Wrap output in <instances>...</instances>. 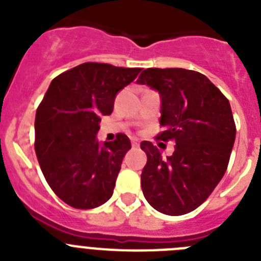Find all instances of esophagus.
<instances>
[{
  "label": "esophagus",
  "mask_w": 261,
  "mask_h": 261,
  "mask_svg": "<svg viewBox=\"0 0 261 261\" xmlns=\"http://www.w3.org/2000/svg\"><path fill=\"white\" fill-rule=\"evenodd\" d=\"M132 146L133 147H138V146H140V141H138L137 138H132Z\"/></svg>",
  "instance_id": "1"
}]
</instances>
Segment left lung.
Segmentation results:
<instances>
[{
  "label": "left lung",
  "mask_w": 261,
  "mask_h": 261,
  "mask_svg": "<svg viewBox=\"0 0 261 261\" xmlns=\"http://www.w3.org/2000/svg\"><path fill=\"white\" fill-rule=\"evenodd\" d=\"M137 82L161 95L163 130L156 138L176 144L162 159L158 147L141 142L145 199L163 214L190 213L211 196L229 165L237 133L229 99L204 74L181 68L145 69Z\"/></svg>",
  "instance_id": "1"
}]
</instances>
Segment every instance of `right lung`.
Instances as JSON below:
<instances>
[{
  "label": "right lung",
  "instance_id": "obj_1",
  "mask_svg": "<svg viewBox=\"0 0 261 261\" xmlns=\"http://www.w3.org/2000/svg\"><path fill=\"white\" fill-rule=\"evenodd\" d=\"M140 68L85 62L53 78L36 110L35 153L45 180L75 209L111 199L121 162L130 149L124 133L99 146L100 117L112 114L115 96Z\"/></svg>",
  "mask_w": 261,
  "mask_h": 261
}]
</instances>
